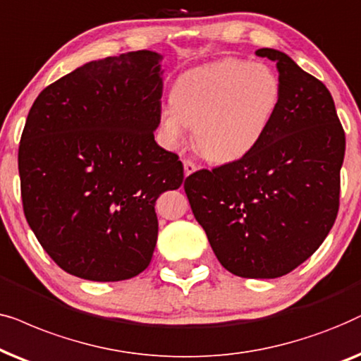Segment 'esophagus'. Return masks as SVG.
Masks as SVG:
<instances>
[{"label":"esophagus","instance_id":"obj_1","mask_svg":"<svg viewBox=\"0 0 361 361\" xmlns=\"http://www.w3.org/2000/svg\"><path fill=\"white\" fill-rule=\"evenodd\" d=\"M183 166H185V175L186 176L198 170V165H196V163L191 161V160H183Z\"/></svg>","mask_w":361,"mask_h":361}]
</instances>
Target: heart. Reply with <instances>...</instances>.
I'll use <instances>...</instances> for the list:
<instances>
[{"label": "heart", "mask_w": 361, "mask_h": 361, "mask_svg": "<svg viewBox=\"0 0 361 361\" xmlns=\"http://www.w3.org/2000/svg\"><path fill=\"white\" fill-rule=\"evenodd\" d=\"M279 100V77L262 62H209L178 77L173 105L160 112V130L168 145L178 147L195 127L201 155L211 161H233L261 142Z\"/></svg>", "instance_id": "heart-1"}]
</instances>
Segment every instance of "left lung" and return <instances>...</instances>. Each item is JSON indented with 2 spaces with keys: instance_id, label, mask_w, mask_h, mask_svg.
<instances>
[{
  "instance_id": "8db88e82",
  "label": "left lung",
  "mask_w": 361,
  "mask_h": 361,
  "mask_svg": "<svg viewBox=\"0 0 361 361\" xmlns=\"http://www.w3.org/2000/svg\"><path fill=\"white\" fill-rule=\"evenodd\" d=\"M256 54L277 62L271 125L244 157L191 173L185 193L221 266L276 279L307 261L337 219L345 132L324 82L284 52Z\"/></svg>"
}]
</instances>
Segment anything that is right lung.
I'll list each match as a JSON object with an SVG mask.
<instances>
[{
  "instance_id": "1",
  "label": "right lung",
  "mask_w": 361,
  "mask_h": 361,
  "mask_svg": "<svg viewBox=\"0 0 361 361\" xmlns=\"http://www.w3.org/2000/svg\"><path fill=\"white\" fill-rule=\"evenodd\" d=\"M160 56L92 61L42 90L27 114L18 168L23 209L42 249L72 276L117 282L145 271L155 201L183 183V163L155 142Z\"/></svg>"
}]
</instances>
